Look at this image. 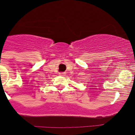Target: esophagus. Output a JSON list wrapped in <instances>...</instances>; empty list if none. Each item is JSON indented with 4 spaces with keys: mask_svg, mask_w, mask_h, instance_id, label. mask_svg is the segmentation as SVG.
I'll return each instance as SVG.
<instances>
[{
    "mask_svg": "<svg viewBox=\"0 0 135 135\" xmlns=\"http://www.w3.org/2000/svg\"><path fill=\"white\" fill-rule=\"evenodd\" d=\"M59 75L60 76H65V73H59Z\"/></svg>",
    "mask_w": 135,
    "mask_h": 135,
    "instance_id": "esophagus-1",
    "label": "esophagus"
}]
</instances>
